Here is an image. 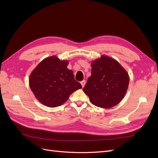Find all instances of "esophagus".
Here are the masks:
<instances>
[{"instance_id": "obj_1", "label": "esophagus", "mask_w": 158, "mask_h": 158, "mask_svg": "<svg viewBox=\"0 0 158 158\" xmlns=\"http://www.w3.org/2000/svg\"><path fill=\"white\" fill-rule=\"evenodd\" d=\"M80 83H81V85H82V88H84L85 84V80H83V81H82V82H81Z\"/></svg>"}]
</instances>
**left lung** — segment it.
Segmentation results:
<instances>
[{
  "instance_id": "1",
  "label": "left lung",
  "mask_w": 158,
  "mask_h": 158,
  "mask_svg": "<svg viewBox=\"0 0 158 158\" xmlns=\"http://www.w3.org/2000/svg\"><path fill=\"white\" fill-rule=\"evenodd\" d=\"M92 74L83 89L95 106L109 109L120 103L127 92L129 76L117 60L107 55L92 61Z\"/></svg>"
}]
</instances>
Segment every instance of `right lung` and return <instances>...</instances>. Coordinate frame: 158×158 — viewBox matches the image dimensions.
<instances>
[{"label":"right lung","instance_id":"add662e5","mask_svg":"<svg viewBox=\"0 0 158 158\" xmlns=\"http://www.w3.org/2000/svg\"><path fill=\"white\" fill-rule=\"evenodd\" d=\"M69 60L56 56L44 59L30 75V87L38 101L49 107L60 106L76 90L82 88L74 80L73 71L67 66Z\"/></svg>","mask_w":158,"mask_h":158}]
</instances>
